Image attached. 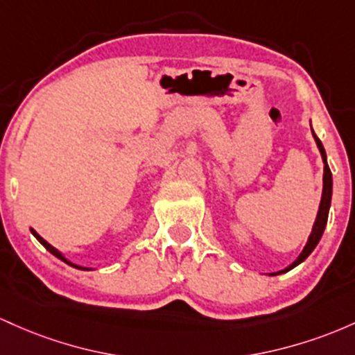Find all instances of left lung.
I'll use <instances>...</instances> for the list:
<instances>
[{
  "label": "left lung",
  "mask_w": 355,
  "mask_h": 355,
  "mask_svg": "<svg viewBox=\"0 0 355 355\" xmlns=\"http://www.w3.org/2000/svg\"><path fill=\"white\" fill-rule=\"evenodd\" d=\"M312 134H313V139H315V142H317V147H318V150H320L322 161H324V189H322V199H320V206H318V213H317L315 223H313L312 233H310V236H309V241H306L305 248L302 250V253L298 254V258H297L295 261H293L292 265H290V266H286L285 270H282V272H278V273H275V275L285 273V272H288V270L295 268L297 265H300L302 261H304L305 258L309 257V254L313 252V248H315V246L318 245V241H320L322 234H324L325 225H327L329 209H330V201H332V173H330V169H329V164H327V154H325V149H324V146H322L320 139L317 137L315 132H313V129H312Z\"/></svg>",
  "instance_id": "left-lung-1"
}]
</instances>
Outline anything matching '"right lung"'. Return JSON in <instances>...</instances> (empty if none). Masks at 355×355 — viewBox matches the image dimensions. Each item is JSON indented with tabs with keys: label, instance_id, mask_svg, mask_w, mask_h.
<instances>
[{
	"label": "right lung",
	"instance_id": "obj_1",
	"mask_svg": "<svg viewBox=\"0 0 355 355\" xmlns=\"http://www.w3.org/2000/svg\"><path fill=\"white\" fill-rule=\"evenodd\" d=\"M31 233H33V236H35V238H37V240H38L40 243H42V245H43V246H45V248H46V250H49V252H50L51 254H53V257H57V258H58V260L65 261V263H67V265L73 266V268H78V270H94V268H87V266H80V265H75V263H71V261H70V260H67V258H65V257H63V254H62V253H60L57 248H53V246H51L49 241H45V240H43V238H42V236H40V234L37 233V231H35V230H31Z\"/></svg>",
	"mask_w": 355,
	"mask_h": 355
}]
</instances>
